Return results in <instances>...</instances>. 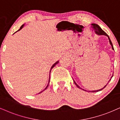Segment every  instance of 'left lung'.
Instances as JSON below:
<instances>
[{"label": "left lung", "instance_id": "8db88e82", "mask_svg": "<svg viewBox=\"0 0 120 120\" xmlns=\"http://www.w3.org/2000/svg\"><path fill=\"white\" fill-rule=\"evenodd\" d=\"M91 26H92V28H93V29H94V30H95V33H96V34H98V35H106V36H107V37H108V38H109V42H110V44H111V46H112V49H113V50H114V49H113V47L112 44V42H111V41L110 39V38H109V36H108V35H107V34H106V33L105 32V31H104V30H102V29H101V28L99 26H98V24H91ZM112 77H113V75L112 76L111 78H112ZM111 79H110V80H109V81H110ZM74 83H75V84L77 86V87H79V88H80V89H82V90H84V89H82V88L80 87V86H78V85L76 84V83L75 82V81H74ZM109 82H108V83H109ZM107 85H105V86L104 87L102 88V89H100V90H96V91H89V92H98V91H101V90H102V89H104V88L106 86H107ZM84 91H86V90H84Z\"/></svg>", "mask_w": 120, "mask_h": 120}]
</instances>
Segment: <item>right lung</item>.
<instances>
[{
  "instance_id": "1",
  "label": "right lung",
  "mask_w": 120,
  "mask_h": 120,
  "mask_svg": "<svg viewBox=\"0 0 120 120\" xmlns=\"http://www.w3.org/2000/svg\"><path fill=\"white\" fill-rule=\"evenodd\" d=\"M24 25H22V26H21V27H20V29H19V30H18V31H19V30H20V29H22V27H23V26H24ZM57 63H58V61L56 62V63H55V64H54V65H52V67H51V68L50 71V72H51V69H52V68H54V66H55V65H56ZM49 82H50V76H49V82H48V85H47V86H46V88H45V89H44V90H42V91H41V92H40V93H41V92H43V91H44V90H46V89H47V88H48V86H49ZM40 93H39V94H40Z\"/></svg>"
}]
</instances>
